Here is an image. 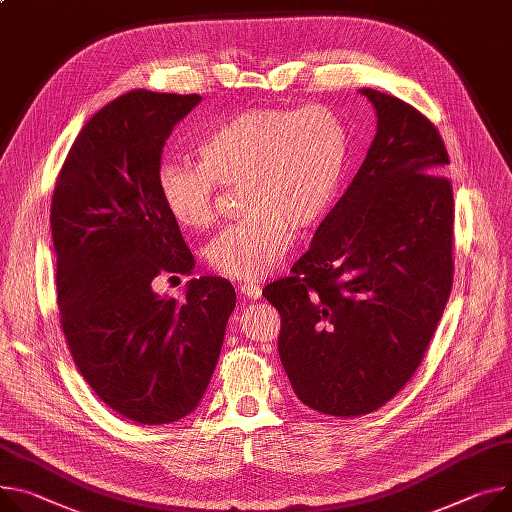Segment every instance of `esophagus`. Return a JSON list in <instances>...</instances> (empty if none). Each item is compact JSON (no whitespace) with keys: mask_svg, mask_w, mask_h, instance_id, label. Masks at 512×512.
Listing matches in <instances>:
<instances>
[{"mask_svg":"<svg viewBox=\"0 0 512 512\" xmlns=\"http://www.w3.org/2000/svg\"><path fill=\"white\" fill-rule=\"evenodd\" d=\"M238 293L240 297L244 299H258L262 295V289L258 285H252V283H244V285H238Z\"/></svg>","mask_w":512,"mask_h":512,"instance_id":"1","label":"esophagus"}]
</instances>
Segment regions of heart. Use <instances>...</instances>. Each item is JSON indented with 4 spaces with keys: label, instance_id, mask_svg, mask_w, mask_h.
I'll list each match as a JSON object with an SVG mask.
<instances>
[{
    "label": "heart",
    "instance_id": "1",
    "mask_svg": "<svg viewBox=\"0 0 512 512\" xmlns=\"http://www.w3.org/2000/svg\"><path fill=\"white\" fill-rule=\"evenodd\" d=\"M199 162L164 160L157 190L168 215L186 229L217 219V190L238 186V223L205 248L211 270L235 281H258L287 256L295 227L320 223L340 192L348 137L326 106L250 108L205 129Z\"/></svg>",
    "mask_w": 512,
    "mask_h": 512
}]
</instances>
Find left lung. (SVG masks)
Segmentation results:
<instances>
[{
	"label": "left lung",
	"instance_id": "left-lung-1",
	"mask_svg": "<svg viewBox=\"0 0 512 512\" xmlns=\"http://www.w3.org/2000/svg\"><path fill=\"white\" fill-rule=\"evenodd\" d=\"M363 166L309 250L262 295L281 313L279 357L297 398L355 418L416 373L453 285L447 147L422 112L377 90Z\"/></svg>",
	"mask_w": 512,
	"mask_h": 512
}]
</instances>
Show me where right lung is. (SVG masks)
<instances>
[{
    "instance_id": "obj_1",
    "label": "right lung",
    "mask_w": 512,
    "mask_h": 512,
    "mask_svg": "<svg viewBox=\"0 0 512 512\" xmlns=\"http://www.w3.org/2000/svg\"><path fill=\"white\" fill-rule=\"evenodd\" d=\"M199 102V94L149 90L112 100L73 141L53 192L69 352L96 396L137 424L176 422L199 406L235 307L221 277L188 281L182 301L153 291L157 277L194 268L157 168L174 125Z\"/></svg>"
}]
</instances>
